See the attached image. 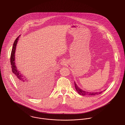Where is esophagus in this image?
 I'll return each instance as SVG.
<instances>
[{"label": "esophagus", "instance_id": "esophagus-1", "mask_svg": "<svg viewBox=\"0 0 125 125\" xmlns=\"http://www.w3.org/2000/svg\"><path fill=\"white\" fill-rule=\"evenodd\" d=\"M66 64H67V62H66V61L65 60H62V61H61V64L62 65H65Z\"/></svg>", "mask_w": 125, "mask_h": 125}]
</instances>
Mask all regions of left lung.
<instances>
[{
  "mask_svg": "<svg viewBox=\"0 0 125 125\" xmlns=\"http://www.w3.org/2000/svg\"><path fill=\"white\" fill-rule=\"evenodd\" d=\"M74 85H75V89L77 92V93L82 95H89V96H92V95H97V94H99L101 93H102V91L101 92H86V91H83V90H82L81 89H80L79 87L77 86V85L76 84V83L74 82ZM105 90H104V91Z\"/></svg>",
  "mask_w": 125,
  "mask_h": 125,
  "instance_id": "obj_1",
  "label": "left lung"
}]
</instances>
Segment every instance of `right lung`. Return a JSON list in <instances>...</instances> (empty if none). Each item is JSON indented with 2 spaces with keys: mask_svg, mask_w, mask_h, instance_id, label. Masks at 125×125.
Instances as JSON below:
<instances>
[{
  "mask_svg": "<svg viewBox=\"0 0 125 125\" xmlns=\"http://www.w3.org/2000/svg\"><path fill=\"white\" fill-rule=\"evenodd\" d=\"M20 35L19 36H18L17 39L15 40L13 47H12V49L11 53V56H10V63H11V65L12 71L13 73V75H14V79L16 81V83H17L18 86H19V87L26 94H29L30 93L29 91L31 90V87H32V86L34 85L35 83H38V82H41V81H42L41 79H43L42 78H41L40 79H38V81H37V80H34V81H31L30 80L28 79L27 78H26L25 76H24L23 75H22L21 73L20 72V71L18 70V69L16 67V63H15V51H16V46L17 44L18 43L19 37H20ZM46 76V75H45ZM48 80H49L48 82V84L49 85H51V81L50 80H49V78L47 79V76L45 77ZM44 78V77H43ZM50 81V82H49V81ZM45 81V80H44ZM48 84V85H49ZM31 92V91H30Z\"/></svg>",
  "mask_w": 125,
  "mask_h": 125,
  "instance_id": "right-lung-1",
  "label": "right lung"
}]
</instances>
